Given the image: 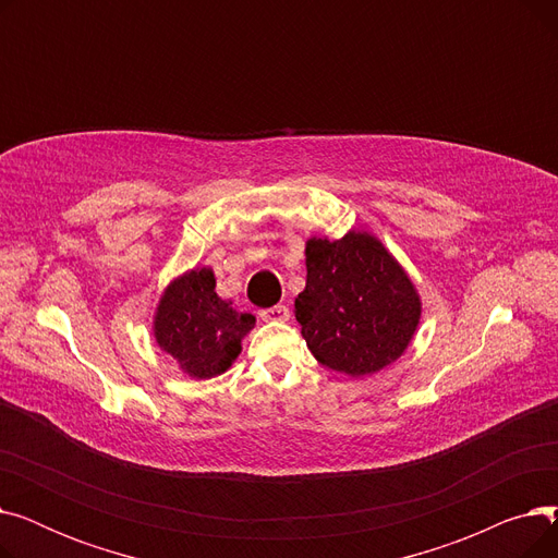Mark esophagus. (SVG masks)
Wrapping results in <instances>:
<instances>
[{
  "mask_svg": "<svg viewBox=\"0 0 558 558\" xmlns=\"http://www.w3.org/2000/svg\"><path fill=\"white\" fill-rule=\"evenodd\" d=\"M259 318L262 320H287L289 318V307L287 305H274V307H267L259 312Z\"/></svg>",
  "mask_w": 558,
  "mask_h": 558,
  "instance_id": "1",
  "label": "esophagus"
}]
</instances>
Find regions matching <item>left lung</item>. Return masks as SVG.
Instances as JSON below:
<instances>
[{"label": "left lung", "mask_w": 558, "mask_h": 558, "mask_svg": "<svg viewBox=\"0 0 558 558\" xmlns=\"http://www.w3.org/2000/svg\"><path fill=\"white\" fill-rule=\"evenodd\" d=\"M307 282L294 312L312 355L332 371L364 377L412 343L421 296L398 259L371 232L305 244Z\"/></svg>", "instance_id": "1"}]
</instances>
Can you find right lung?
Returning <instances> with one entry per match:
<instances>
[{
  "mask_svg": "<svg viewBox=\"0 0 558 558\" xmlns=\"http://www.w3.org/2000/svg\"><path fill=\"white\" fill-rule=\"evenodd\" d=\"M213 269H192L171 280L154 316L158 345L196 379L221 375L242 353L255 316L232 310L215 291Z\"/></svg>",
  "mask_w": 558,
  "mask_h": 558,
  "instance_id": "1",
  "label": "right lung"
}]
</instances>
